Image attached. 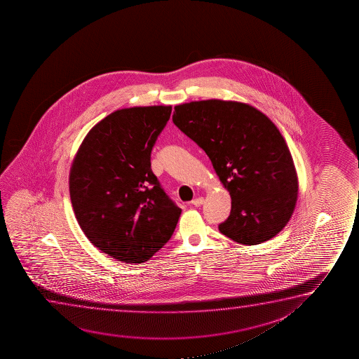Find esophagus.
Returning a JSON list of instances; mask_svg holds the SVG:
<instances>
[{
  "label": "esophagus",
  "instance_id": "esophagus-1",
  "mask_svg": "<svg viewBox=\"0 0 359 359\" xmlns=\"http://www.w3.org/2000/svg\"><path fill=\"white\" fill-rule=\"evenodd\" d=\"M203 201H205V200H203L202 197H197V198H195V200L192 201V205H194L195 207H200L201 206L202 203H203Z\"/></svg>",
  "mask_w": 359,
  "mask_h": 359
}]
</instances>
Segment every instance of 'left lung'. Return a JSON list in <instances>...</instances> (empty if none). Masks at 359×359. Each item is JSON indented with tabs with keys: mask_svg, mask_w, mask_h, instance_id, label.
Returning a JSON list of instances; mask_svg holds the SVG:
<instances>
[{
	"mask_svg": "<svg viewBox=\"0 0 359 359\" xmlns=\"http://www.w3.org/2000/svg\"><path fill=\"white\" fill-rule=\"evenodd\" d=\"M172 123L211 159L231 198L222 234L243 245L277 236L298 197L293 158L275 123L249 104L200 100L175 107Z\"/></svg>",
	"mask_w": 359,
	"mask_h": 359,
	"instance_id": "left-lung-1",
	"label": "left lung"
}]
</instances>
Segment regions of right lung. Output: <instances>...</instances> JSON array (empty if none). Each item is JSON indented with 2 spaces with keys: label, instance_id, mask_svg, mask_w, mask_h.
Here are the masks:
<instances>
[{
  "label": "right lung",
  "instance_id": "1",
  "mask_svg": "<svg viewBox=\"0 0 359 359\" xmlns=\"http://www.w3.org/2000/svg\"><path fill=\"white\" fill-rule=\"evenodd\" d=\"M170 105L120 109L94 126L69 172V196L81 229L99 250L142 264L172 238L182 210L151 169V152Z\"/></svg>",
  "mask_w": 359,
  "mask_h": 359
}]
</instances>
